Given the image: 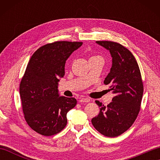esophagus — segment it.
<instances>
[{
	"mask_svg": "<svg viewBox=\"0 0 160 160\" xmlns=\"http://www.w3.org/2000/svg\"><path fill=\"white\" fill-rule=\"evenodd\" d=\"M90 101L89 99L88 98H81V99L79 100V102L80 103H83V102H89Z\"/></svg>",
	"mask_w": 160,
	"mask_h": 160,
	"instance_id": "obj_1",
	"label": "esophagus"
}]
</instances>
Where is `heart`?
I'll return each instance as SVG.
<instances>
[{
  "instance_id": "1",
  "label": "heart",
  "mask_w": 160,
  "mask_h": 160,
  "mask_svg": "<svg viewBox=\"0 0 160 160\" xmlns=\"http://www.w3.org/2000/svg\"><path fill=\"white\" fill-rule=\"evenodd\" d=\"M90 59H101V60H102V57L100 56H92L90 58Z\"/></svg>"
}]
</instances>
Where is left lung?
Segmentation results:
<instances>
[{"label":"left lung","mask_w":160,"mask_h":160,"mask_svg":"<svg viewBox=\"0 0 160 160\" xmlns=\"http://www.w3.org/2000/svg\"><path fill=\"white\" fill-rule=\"evenodd\" d=\"M109 50L112 67L104 84L115 94L107 106L96 103L100 113L91 120L94 128L108 138L118 137L127 131L136 120L140 111L144 92L140 68L132 53L121 44L113 41H96Z\"/></svg>","instance_id":"8db88e82"}]
</instances>
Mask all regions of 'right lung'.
<instances>
[{
    "label": "right lung",
    "mask_w": 160,
    "mask_h": 160,
    "mask_svg": "<svg viewBox=\"0 0 160 160\" xmlns=\"http://www.w3.org/2000/svg\"><path fill=\"white\" fill-rule=\"evenodd\" d=\"M82 42L56 41L33 53L20 84L22 108L27 123L45 136L58 133L67 123V113L75 107L74 98L60 96L58 82L64 76L66 60Z\"/></svg>",
    "instance_id": "1"
}]
</instances>
